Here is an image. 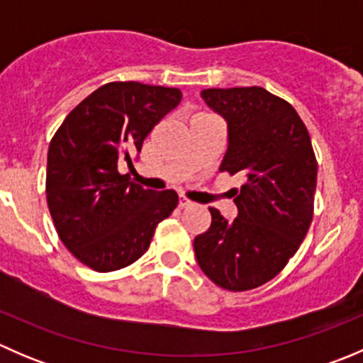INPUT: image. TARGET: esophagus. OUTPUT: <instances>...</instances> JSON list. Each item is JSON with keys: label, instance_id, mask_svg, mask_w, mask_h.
I'll return each instance as SVG.
<instances>
[{"label": "esophagus", "instance_id": "34e87169", "mask_svg": "<svg viewBox=\"0 0 363 363\" xmlns=\"http://www.w3.org/2000/svg\"><path fill=\"white\" fill-rule=\"evenodd\" d=\"M193 203L191 200H188V199H184V196H181V199H179V207L181 208H188V207H193Z\"/></svg>", "mask_w": 363, "mask_h": 363}]
</instances>
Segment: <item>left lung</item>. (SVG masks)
I'll return each mask as SVG.
<instances>
[{"label":"left lung","instance_id":"8db88e82","mask_svg":"<svg viewBox=\"0 0 363 363\" xmlns=\"http://www.w3.org/2000/svg\"><path fill=\"white\" fill-rule=\"evenodd\" d=\"M205 104L225 117L228 149L219 170L242 175L232 189L237 218L212 221L195 237L205 276L230 291L258 288L286 267L307 235L318 163L309 131L288 101L258 86L203 89Z\"/></svg>","mask_w":363,"mask_h":363}]
</instances>
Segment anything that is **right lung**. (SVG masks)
Returning <instances> with one entry per match:
<instances>
[{
    "label": "right lung",
    "instance_id": "right-lung-1",
    "mask_svg": "<svg viewBox=\"0 0 363 363\" xmlns=\"http://www.w3.org/2000/svg\"><path fill=\"white\" fill-rule=\"evenodd\" d=\"M181 98L177 87L108 82L80 101L50 140V216L61 242L89 269L112 272L137 262L158 223L177 207L174 189H144L119 167H130Z\"/></svg>",
    "mask_w": 363,
    "mask_h": 363
}]
</instances>
